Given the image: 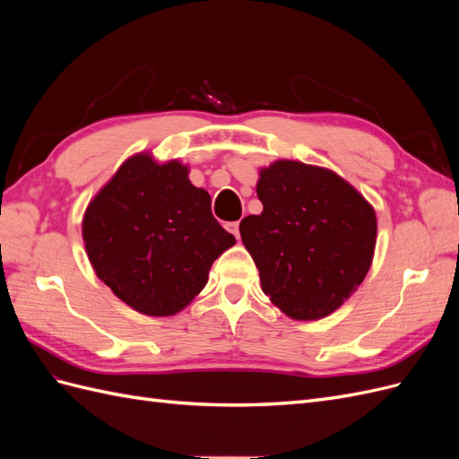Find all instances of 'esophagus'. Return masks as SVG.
I'll return each mask as SVG.
<instances>
[{"mask_svg": "<svg viewBox=\"0 0 459 459\" xmlns=\"http://www.w3.org/2000/svg\"><path fill=\"white\" fill-rule=\"evenodd\" d=\"M226 230H228V231H231V233L235 235V238L239 239V220H238V221H228V224H226Z\"/></svg>", "mask_w": 459, "mask_h": 459, "instance_id": "obj_1", "label": "esophagus"}]
</instances>
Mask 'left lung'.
<instances>
[{
  "mask_svg": "<svg viewBox=\"0 0 459 459\" xmlns=\"http://www.w3.org/2000/svg\"><path fill=\"white\" fill-rule=\"evenodd\" d=\"M262 212L241 220L264 295L300 322L325 317L371 266L377 218L346 179L322 166L275 160L260 170Z\"/></svg>",
  "mask_w": 459,
  "mask_h": 459,
  "instance_id": "obj_1",
  "label": "left lung"
}]
</instances>
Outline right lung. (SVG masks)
I'll list each match as a JSON object with an SVG mask.
<instances>
[{"label":"right lung","mask_w":459,"mask_h":459,"mask_svg":"<svg viewBox=\"0 0 459 459\" xmlns=\"http://www.w3.org/2000/svg\"><path fill=\"white\" fill-rule=\"evenodd\" d=\"M179 160L149 152L124 160L90 201L82 238L100 280L145 316H174L208 281L235 238L211 212V195Z\"/></svg>","instance_id":"add662e5"}]
</instances>
